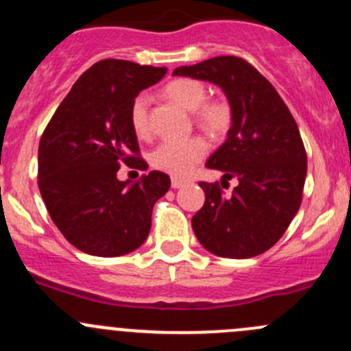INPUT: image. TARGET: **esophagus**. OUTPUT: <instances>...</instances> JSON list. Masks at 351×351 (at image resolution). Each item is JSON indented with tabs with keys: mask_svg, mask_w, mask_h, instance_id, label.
Masks as SVG:
<instances>
[{
	"mask_svg": "<svg viewBox=\"0 0 351 351\" xmlns=\"http://www.w3.org/2000/svg\"><path fill=\"white\" fill-rule=\"evenodd\" d=\"M185 180H182V178H176V176H175V178H171V186H173V189H182V186L183 185H185Z\"/></svg>",
	"mask_w": 351,
	"mask_h": 351,
	"instance_id": "1",
	"label": "esophagus"
}]
</instances>
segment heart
<instances>
[{
	"label": "heart",
	"instance_id": "obj_1",
	"mask_svg": "<svg viewBox=\"0 0 351 351\" xmlns=\"http://www.w3.org/2000/svg\"><path fill=\"white\" fill-rule=\"evenodd\" d=\"M166 97L186 110H195L198 125L210 136H224L232 123V108L224 98H212L205 101L207 88L202 81L192 77H180L171 81L165 88ZM147 105L149 98L146 95H137L132 100L129 112L130 127L141 139L149 136V120H147ZM208 144L204 137L193 136L189 139H168L151 151V165L159 171L169 175L183 176L192 171L193 166L207 154Z\"/></svg>",
	"mask_w": 351,
	"mask_h": 351
}]
</instances>
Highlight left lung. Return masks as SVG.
Returning a JSON list of instances; mask_svg holds the SVG:
<instances>
[{
    "mask_svg": "<svg viewBox=\"0 0 351 351\" xmlns=\"http://www.w3.org/2000/svg\"><path fill=\"white\" fill-rule=\"evenodd\" d=\"M210 81L232 108L226 143L205 166L221 169L222 186L238 180L231 195L219 182H200L205 204L192 217L202 246L222 258L256 256L284 236L302 202L307 154L299 127L274 84L247 61L219 56L173 71Z\"/></svg>",
    "mask_w": 351,
    "mask_h": 351,
    "instance_id": "obj_1",
    "label": "left lung"
}]
</instances>
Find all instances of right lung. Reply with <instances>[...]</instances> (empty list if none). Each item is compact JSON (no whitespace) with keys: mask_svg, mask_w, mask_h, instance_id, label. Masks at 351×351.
<instances>
[{"mask_svg":"<svg viewBox=\"0 0 351 351\" xmlns=\"http://www.w3.org/2000/svg\"><path fill=\"white\" fill-rule=\"evenodd\" d=\"M165 74L166 67L104 59L81 74L42 134L38 190L59 231L83 253L122 256L149 234L169 176L151 171L130 183L117 171L120 165L147 168L129 112L139 91Z\"/></svg>","mask_w":351,"mask_h":351,"instance_id":"obj_1","label":"right lung"}]
</instances>
